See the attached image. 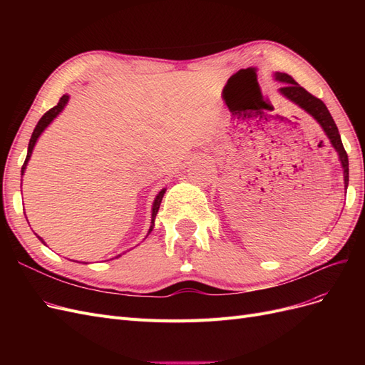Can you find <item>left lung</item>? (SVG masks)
Segmentation results:
<instances>
[{
  "mask_svg": "<svg viewBox=\"0 0 365 365\" xmlns=\"http://www.w3.org/2000/svg\"><path fill=\"white\" fill-rule=\"evenodd\" d=\"M274 79L283 85L282 88H279V93L284 98H288L289 102H292L298 108H302L303 111H306L319 126H322V129L324 130V134L327 135V138L330 141V145H332V148L338 153L342 173H344V187L347 189V185H349V158H347V153L344 150V146H342L338 128L335 125L332 115H330L329 109L326 108V105L319 101V98L314 97L311 93H307L303 86L298 85L288 74L277 71L274 74Z\"/></svg>",
  "mask_w": 365,
  "mask_h": 365,
  "instance_id": "1",
  "label": "left lung"
}]
</instances>
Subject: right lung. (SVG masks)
Returning a JSON list of instances; mask_svg holds the SVG:
<instances>
[{"label": "right lung", "instance_id": "obj_1", "mask_svg": "<svg viewBox=\"0 0 365 365\" xmlns=\"http://www.w3.org/2000/svg\"><path fill=\"white\" fill-rule=\"evenodd\" d=\"M68 101H70V96H68V94H63V96L61 97L59 103H58L56 106H54V108H51L50 111H47L46 114H43V115L41 117V120L38 121V125H36L35 130H33V134H31L30 141H29L27 157H26V161H24V164H23V169H21V176L24 175V172H26V169H27V164H29V161H30V157H31V153H33V149H35V145H36L38 138L41 137L42 132L47 129V126L51 123V121H53L54 118H56V117L63 111V108L67 106ZM164 193H165V189H161V190L158 192V195L155 196V200H153V204H152V216H150V227H149V231H148V235H146V236H149V235H150V231L153 230V227H155V217H157V213H158V210H160V204H161V200H163ZM38 237H39V240L42 242L43 245H47L46 242H43V239H42L41 236H38ZM123 254H125V252H123ZM120 256H121V254H118L117 257H120Z\"/></svg>", "mask_w": 365, "mask_h": 365}]
</instances>
